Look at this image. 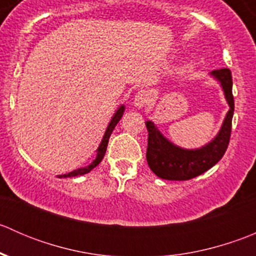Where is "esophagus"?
Masks as SVG:
<instances>
[{"label":"esophagus","instance_id":"obj_1","mask_svg":"<svg viewBox=\"0 0 256 256\" xmlns=\"http://www.w3.org/2000/svg\"><path fill=\"white\" fill-rule=\"evenodd\" d=\"M152 100V94L148 92V90H140L138 94L135 95V99H134V102H135V106L141 109V108L146 106L151 102Z\"/></svg>","mask_w":256,"mask_h":256}]
</instances>
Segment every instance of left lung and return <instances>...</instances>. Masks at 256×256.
Here are the masks:
<instances>
[{
  "mask_svg": "<svg viewBox=\"0 0 256 256\" xmlns=\"http://www.w3.org/2000/svg\"><path fill=\"white\" fill-rule=\"evenodd\" d=\"M212 76L222 84L228 102L229 109L223 126L216 138L207 146L198 150H183L174 146L162 136L154 122L147 121L148 131L146 158L150 168L156 176L170 180H187L204 174L223 157L230 141L232 120L234 114V98L232 92L233 80L228 68L216 69Z\"/></svg>",
  "mask_w": 256,
  "mask_h": 256,
  "instance_id": "1",
  "label": "left lung"
}]
</instances>
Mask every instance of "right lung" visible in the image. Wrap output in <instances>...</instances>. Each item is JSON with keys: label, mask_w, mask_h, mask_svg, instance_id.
<instances>
[{"label": "right lung", "mask_w": 256, "mask_h": 256, "mask_svg": "<svg viewBox=\"0 0 256 256\" xmlns=\"http://www.w3.org/2000/svg\"><path fill=\"white\" fill-rule=\"evenodd\" d=\"M124 110H125V108H124V105H121L120 108H118V110L116 112L115 115H114V118H112V121H110L109 126H108L106 131H105V135L104 138H102V144H100L99 148H98V156L94 160V161L92 162V164H89L88 167H84V168H79V170H76V171L73 172H69V174H63V176H59V177H76V176H82V174H88V172L92 171L94 167H96L98 164L102 162V160L104 158V154L105 152H106V147H108V144H109V138H110V135H112V130L115 128V126L118 125V122L120 121L121 116H122L124 114Z\"/></svg>", "instance_id": "add662e5"}]
</instances>
